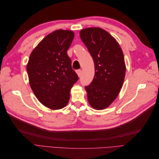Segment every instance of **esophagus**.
<instances>
[{"mask_svg":"<svg viewBox=\"0 0 159 159\" xmlns=\"http://www.w3.org/2000/svg\"><path fill=\"white\" fill-rule=\"evenodd\" d=\"M76 73L78 74V77H80L81 75V70H78L76 71Z\"/></svg>","mask_w":159,"mask_h":159,"instance_id":"1","label":"esophagus"}]
</instances>
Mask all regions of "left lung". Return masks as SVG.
<instances>
[{"mask_svg":"<svg viewBox=\"0 0 159 159\" xmlns=\"http://www.w3.org/2000/svg\"><path fill=\"white\" fill-rule=\"evenodd\" d=\"M80 35L94 61L93 80L85 88L88 102L95 109H104L123 86L126 71L123 53L117 40L102 28H85Z\"/></svg>","mask_w":159,"mask_h":159,"instance_id":"left-lung-1","label":"left lung"}]
</instances>
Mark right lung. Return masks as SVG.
<instances>
[{
  "label": "right lung",
  "mask_w": 159,
  "mask_h": 159,
  "mask_svg": "<svg viewBox=\"0 0 159 159\" xmlns=\"http://www.w3.org/2000/svg\"><path fill=\"white\" fill-rule=\"evenodd\" d=\"M74 37L71 30H57L47 35L33 50L26 66L29 84L39 102L51 109L68 103L78 76L67 54Z\"/></svg>",
  "instance_id": "right-lung-1"
}]
</instances>
